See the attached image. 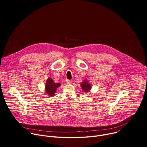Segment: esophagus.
Returning a JSON list of instances; mask_svg holds the SVG:
<instances>
[{"label":"esophagus","mask_w":147,"mask_h":147,"mask_svg":"<svg viewBox=\"0 0 147 147\" xmlns=\"http://www.w3.org/2000/svg\"><path fill=\"white\" fill-rule=\"evenodd\" d=\"M66 82L67 84H71L72 83V81L71 80H66Z\"/></svg>","instance_id":"obj_1"}]
</instances>
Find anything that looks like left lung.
<instances>
[{"label":"left lung","instance_id":"left-lung-1","mask_svg":"<svg viewBox=\"0 0 147 147\" xmlns=\"http://www.w3.org/2000/svg\"><path fill=\"white\" fill-rule=\"evenodd\" d=\"M81 86L83 90L86 92H89L91 89V85L86 80L83 81V82L81 84Z\"/></svg>","mask_w":147,"mask_h":147}]
</instances>
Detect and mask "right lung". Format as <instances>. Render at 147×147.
<instances>
[{"label": "right lung", "mask_w": 147, "mask_h": 147, "mask_svg": "<svg viewBox=\"0 0 147 147\" xmlns=\"http://www.w3.org/2000/svg\"><path fill=\"white\" fill-rule=\"evenodd\" d=\"M59 83H55L51 78H49L46 84V92L48 95L53 96L55 94L57 89L60 86Z\"/></svg>", "instance_id": "add662e5"}]
</instances>
